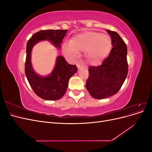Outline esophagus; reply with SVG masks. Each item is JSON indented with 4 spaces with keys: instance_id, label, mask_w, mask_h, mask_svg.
<instances>
[{
    "instance_id": "esophagus-1",
    "label": "esophagus",
    "mask_w": 152,
    "mask_h": 152,
    "mask_svg": "<svg viewBox=\"0 0 152 152\" xmlns=\"http://www.w3.org/2000/svg\"><path fill=\"white\" fill-rule=\"evenodd\" d=\"M77 66L78 68L80 69V68H81L82 67H83L84 65H82V64H81V63H77Z\"/></svg>"
}]
</instances>
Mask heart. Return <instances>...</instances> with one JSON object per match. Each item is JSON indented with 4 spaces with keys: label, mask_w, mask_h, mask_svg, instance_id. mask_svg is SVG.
I'll return each instance as SVG.
<instances>
[{
    "label": "heart",
    "mask_w": 152,
    "mask_h": 152,
    "mask_svg": "<svg viewBox=\"0 0 152 152\" xmlns=\"http://www.w3.org/2000/svg\"><path fill=\"white\" fill-rule=\"evenodd\" d=\"M112 39L105 34L93 31H85L71 38L68 43L63 45L65 56L75 59L79 53H85V57L89 63L98 65L108 56L112 49Z\"/></svg>",
    "instance_id": "b5f03b06"
}]
</instances>
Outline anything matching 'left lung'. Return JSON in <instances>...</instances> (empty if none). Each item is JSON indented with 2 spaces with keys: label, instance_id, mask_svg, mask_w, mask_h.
<instances>
[{
  "label": "left lung",
  "instance_id": "left-lung-1",
  "mask_svg": "<svg viewBox=\"0 0 152 152\" xmlns=\"http://www.w3.org/2000/svg\"><path fill=\"white\" fill-rule=\"evenodd\" d=\"M113 48L108 56L98 66L89 68L86 87L92 97L104 99L117 93L128 73L127 48L117 32L107 30Z\"/></svg>",
  "mask_w": 152,
  "mask_h": 152
}]
</instances>
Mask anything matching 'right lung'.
<instances>
[{
    "label": "right lung",
    "instance_id": "obj_1",
    "mask_svg": "<svg viewBox=\"0 0 152 152\" xmlns=\"http://www.w3.org/2000/svg\"><path fill=\"white\" fill-rule=\"evenodd\" d=\"M66 30H40L34 34L26 45L25 75L31 89L43 99L58 100L61 98L67 89L69 79L77 71L76 65H70L61 56L56 58V65L48 76L37 74L32 67L31 53L34 45L41 40H49L56 48H61V44L66 34Z\"/></svg>",
    "mask_w": 152,
    "mask_h": 152
}]
</instances>
